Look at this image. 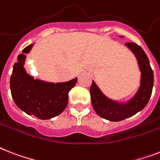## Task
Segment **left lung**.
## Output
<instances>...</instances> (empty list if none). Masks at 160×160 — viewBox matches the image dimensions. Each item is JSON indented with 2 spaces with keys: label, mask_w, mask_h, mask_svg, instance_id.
Returning <instances> with one entry per match:
<instances>
[{
  "label": "left lung",
  "mask_w": 160,
  "mask_h": 160,
  "mask_svg": "<svg viewBox=\"0 0 160 160\" xmlns=\"http://www.w3.org/2000/svg\"><path fill=\"white\" fill-rule=\"evenodd\" d=\"M125 46L134 54L141 71L140 86L134 95L125 102L114 100L105 95L93 80L89 90L92 106L96 113L111 122H120L143 109L150 100L154 84V73L143 49L135 42H127Z\"/></svg>",
  "instance_id": "1"
}]
</instances>
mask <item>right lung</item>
<instances>
[{"label":"right lung","mask_w":160,"mask_h":160,"mask_svg":"<svg viewBox=\"0 0 160 160\" xmlns=\"http://www.w3.org/2000/svg\"><path fill=\"white\" fill-rule=\"evenodd\" d=\"M26 47L17 58L10 77L13 99L19 109L28 115L47 120L58 116L68 103V93L77 82V77L66 82L53 83L35 79L24 68L26 54L33 48Z\"/></svg>","instance_id":"add662e5"}]
</instances>
